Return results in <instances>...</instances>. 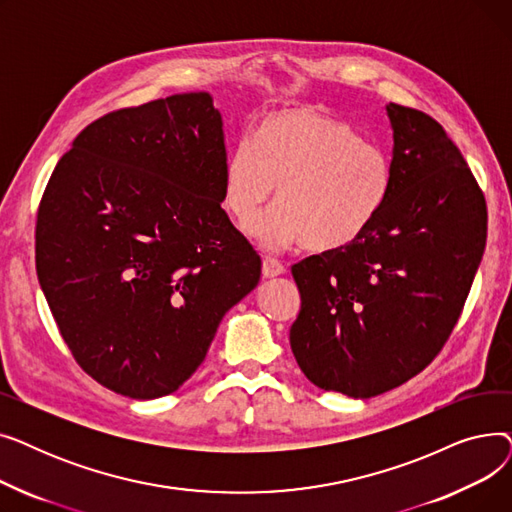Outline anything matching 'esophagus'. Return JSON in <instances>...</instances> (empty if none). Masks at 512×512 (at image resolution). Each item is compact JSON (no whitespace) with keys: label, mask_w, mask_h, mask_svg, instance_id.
Listing matches in <instances>:
<instances>
[{"label":"esophagus","mask_w":512,"mask_h":512,"mask_svg":"<svg viewBox=\"0 0 512 512\" xmlns=\"http://www.w3.org/2000/svg\"><path fill=\"white\" fill-rule=\"evenodd\" d=\"M286 272V267L274 259V257H263V276L265 278H276V276H282Z\"/></svg>","instance_id":"obj_1"}]
</instances>
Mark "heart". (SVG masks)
Masks as SVG:
<instances>
[{
	"label": "heart",
	"mask_w": 512,
	"mask_h": 512,
	"mask_svg": "<svg viewBox=\"0 0 512 512\" xmlns=\"http://www.w3.org/2000/svg\"><path fill=\"white\" fill-rule=\"evenodd\" d=\"M276 205L247 226L263 249L305 242L334 253L355 242L382 213L392 164L382 147L309 105L267 114L253 137H242L224 161L222 199L238 222H249L274 197Z\"/></svg>",
	"instance_id": "obj_1"
}]
</instances>
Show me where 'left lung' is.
<instances>
[{"label":"left lung","mask_w":512,"mask_h":512,"mask_svg":"<svg viewBox=\"0 0 512 512\" xmlns=\"http://www.w3.org/2000/svg\"><path fill=\"white\" fill-rule=\"evenodd\" d=\"M386 112L392 188L378 220L355 245L292 265V355L317 388L353 398L388 392L434 361L488 232L486 199L446 130L413 107Z\"/></svg>","instance_id":"obj_1"}]
</instances>
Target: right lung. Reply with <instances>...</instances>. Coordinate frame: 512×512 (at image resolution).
Instances as JSON below:
<instances>
[{
    "label": "right lung",
    "mask_w": 512,
    "mask_h": 512,
    "mask_svg": "<svg viewBox=\"0 0 512 512\" xmlns=\"http://www.w3.org/2000/svg\"><path fill=\"white\" fill-rule=\"evenodd\" d=\"M226 145L209 93L89 124L37 213V276L60 334L122 396L176 392L203 363L261 259L222 209Z\"/></svg>",
    "instance_id": "1"
}]
</instances>
